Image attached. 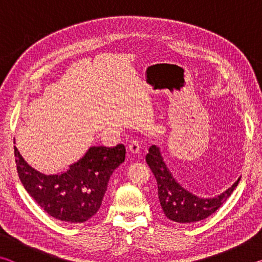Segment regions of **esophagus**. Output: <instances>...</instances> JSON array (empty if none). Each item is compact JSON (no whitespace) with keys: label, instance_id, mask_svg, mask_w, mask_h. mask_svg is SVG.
Here are the masks:
<instances>
[{"label":"esophagus","instance_id":"34e87169","mask_svg":"<svg viewBox=\"0 0 262 262\" xmlns=\"http://www.w3.org/2000/svg\"><path fill=\"white\" fill-rule=\"evenodd\" d=\"M128 151H129L132 155H136L140 151V144L139 142L133 140L129 144H128Z\"/></svg>","mask_w":262,"mask_h":262}]
</instances>
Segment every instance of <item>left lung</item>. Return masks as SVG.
I'll use <instances>...</instances> for the list:
<instances>
[{"mask_svg":"<svg viewBox=\"0 0 262 262\" xmlns=\"http://www.w3.org/2000/svg\"><path fill=\"white\" fill-rule=\"evenodd\" d=\"M145 162L156 178L158 199L164 214L168 220L178 223H194L214 214L228 200L241 180L239 178L231 187L219 196L202 199L187 192L184 187H181L178 181H176L165 163L163 162L161 152L156 145L150 147Z\"/></svg>","mask_w":262,"mask_h":262,"instance_id":"8db88e82","label":"left lung"}]
</instances>
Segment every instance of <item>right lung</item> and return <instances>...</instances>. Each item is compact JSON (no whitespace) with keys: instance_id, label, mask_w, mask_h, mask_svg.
Masks as SVG:
<instances>
[{"instance_id":"obj_1","label":"right lung","mask_w":262,"mask_h":262,"mask_svg":"<svg viewBox=\"0 0 262 262\" xmlns=\"http://www.w3.org/2000/svg\"><path fill=\"white\" fill-rule=\"evenodd\" d=\"M14 150L17 172L26 192L48 215L67 223H83L98 211L110 177L126 155L123 144L91 147L63 173L47 176L31 167L16 145Z\"/></svg>"}]
</instances>
